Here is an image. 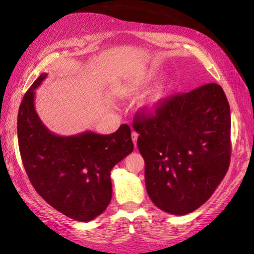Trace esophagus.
<instances>
[{
    "instance_id": "obj_1",
    "label": "esophagus",
    "mask_w": 254,
    "mask_h": 254,
    "mask_svg": "<svg viewBox=\"0 0 254 254\" xmlns=\"http://www.w3.org/2000/svg\"><path fill=\"white\" fill-rule=\"evenodd\" d=\"M131 140H133V143L135 147H136V141H137V133L136 131H131Z\"/></svg>"
}]
</instances>
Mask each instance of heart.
<instances>
[{
  "mask_svg": "<svg viewBox=\"0 0 254 254\" xmlns=\"http://www.w3.org/2000/svg\"><path fill=\"white\" fill-rule=\"evenodd\" d=\"M155 77H156V72L154 70H145L142 72L141 75H138L136 78L133 79V81L130 82V84L127 85V89L129 90V91H134V90H137L140 89L141 86L148 84L149 82H151L152 79H155ZM159 96H161V93H158V95L156 96L155 100H157L159 98Z\"/></svg>",
  "mask_w": 254,
  "mask_h": 254,
  "instance_id": "heart-1",
  "label": "heart"
}]
</instances>
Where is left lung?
Listing matches in <instances>:
<instances>
[{
  "instance_id": "1",
  "label": "left lung",
  "mask_w": 254,
  "mask_h": 254,
  "mask_svg": "<svg viewBox=\"0 0 254 254\" xmlns=\"http://www.w3.org/2000/svg\"><path fill=\"white\" fill-rule=\"evenodd\" d=\"M148 195L159 209L186 215L215 192L229 169L231 117L216 83L161 100L133 123Z\"/></svg>"
}]
</instances>
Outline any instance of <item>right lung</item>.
<instances>
[{"label":"right lung","instance_id":"1","mask_svg":"<svg viewBox=\"0 0 254 254\" xmlns=\"http://www.w3.org/2000/svg\"><path fill=\"white\" fill-rule=\"evenodd\" d=\"M46 76L43 72L33 82L19 106L17 134L23 165L48 204L72 220L91 221L112 197L111 170L133 151L130 128L124 124L109 135L52 133L34 109V90Z\"/></svg>","mask_w":254,"mask_h":254}]
</instances>
